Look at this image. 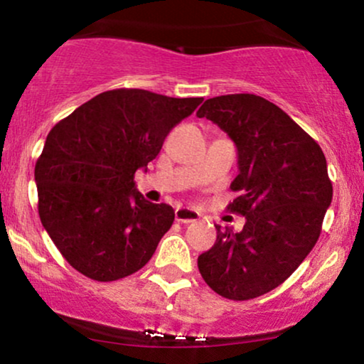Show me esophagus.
I'll use <instances>...</instances> for the list:
<instances>
[{
    "label": "esophagus",
    "instance_id": "esophagus-1",
    "mask_svg": "<svg viewBox=\"0 0 364 364\" xmlns=\"http://www.w3.org/2000/svg\"><path fill=\"white\" fill-rule=\"evenodd\" d=\"M199 219H200V214L194 209H189V208L175 209V221H177V223L189 224V223L199 221Z\"/></svg>",
    "mask_w": 364,
    "mask_h": 364
}]
</instances>
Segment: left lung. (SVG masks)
Segmentation results:
<instances>
[{
	"label": "left lung",
	"mask_w": 364,
	"mask_h": 364,
	"mask_svg": "<svg viewBox=\"0 0 364 364\" xmlns=\"http://www.w3.org/2000/svg\"><path fill=\"white\" fill-rule=\"evenodd\" d=\"M197 116L235 141L240 173L231 191L240 196L228 210L246 218L240 232L216 226V243L197 267L221 297H259L284 284L319 240L333 200L324 151L285 111L255 94L210 97Z\"/></svg>",
	"instance_id": "obj_1"
}]
</instances>
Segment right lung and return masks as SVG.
<instances>
[{"instance_id": "add662e5", "label": "right lung", "mask_w": 364, "mask_h": 364, "mask_svg": "<svg viewBox=\"0 0 364 364\" xmlns=\"http://www.w3.org/2000/svg\"><path fill=\"white\" fill-rule=\"evenodd\" d=\"M203 97L145 89L97 94L50 129L35 165L38 216L69 264L96 282L145 267L175 213L145 200L134 172Z\"/></svg>"}]
</instances>
